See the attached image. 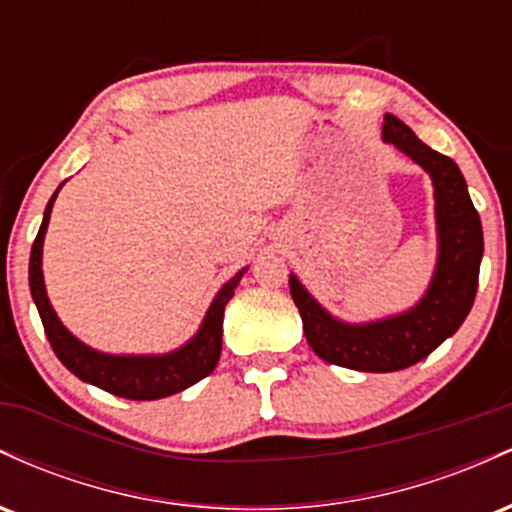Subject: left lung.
I'll use <instances>...</instances> for the list:
<instances>
[{
	"label": "left lung",
	"mask_w": 512,
	"mask_h": 512,
	"mask_svg": "<svg viewBox=\"0 0 512 512\" xmlns=\"http://www.w3.org/2000/svg\"><path fill=\"white\" fill-rule=\"evenodd\" d=\"M383 142L395 144L433 180L438 262L424 298L399 315L351 325L327 313L296 274L289 276L291 298L301 313L310 349L322 361L363 373H392L414 366L460 330L477 296L484 255L481 219L457 163L426 146L390 113L383 122Z\"/></svg>",
	"instance_id": "left-lung-1"
}]
</instances>
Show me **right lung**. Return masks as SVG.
<instances>
[{
	"label": "right lung",
	"instance_id": "1",
	"mask_svg": "<svg viewBox=\"0 0 512 512\" xmlns=\"http://www.w3.org/2000/svg\"><path fill=\"white\" fill-rule=\"evenodd\" d=\"M62 185L57 187L55 195L50 197L48 207H45L43 223H40L38 236L33 240L31 262H28V284H31L33 303L38 308L40 320H43L45 334H48L55 356L67 366V370H72L76 378L84 380V383H91L105 392H110V395L125 399L170 397L175 392H182L190 385L199 383L202 378H207L211 370L216 368L221 356L223 310H226V303L233 298V291H236L243 274L248 272V267L240 269L236 276H231L221 286V291L211 301L197 334L190 342L182 344L180 349L156 356H117L91 349V346L79 342L62 325L60 317L52 310L43 281V240L45 231H48L52 204H55L57 192L62 190Z\"/></svg>",
	"mask_w": 512,
	"mask_h": 512
}]
</instances>
